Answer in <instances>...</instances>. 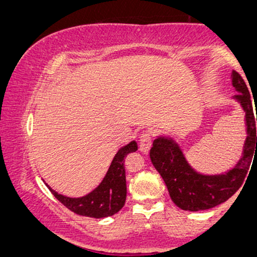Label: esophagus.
Masks as SVG:
<instances>
[{"label": "esophagus", "instance_id": "1", "mask_svg": "<svg viewBox=\"0 0 257 257\" xmlns=\"http://www.w3.org/2000/svg\"><path fill=\"white\" fill-rule=\"evenodd\" d=\"M152 144V137L149 132H145L141 134L140 140H139V150H140L143 153L149 152L150 147H151Z\"/></svg>", "mask_w": 257, "mask_h": 257}]
</instances>
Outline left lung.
Returning a JSON list of instances; mask_svg holds the SVG:
<instances>
[{"instance_id":"obj_1","label":"left lung","mask_w":257,"mask_h":257,"mask_svg":"<svg viewBox=\"0 0 257 257\" xmlns=\"http://www.w3.org/2000/svg\"><path fill=\"white\" fill-rule=\"evenodd\" d=\"M231 79L237 91L232 99L239 104L244 112L246 132L243 152L234 167L221 174L198 173L187 162L180 144L169 135H158L150 150L153 167L166 182L170 198L182 210H206L226 202L243 184L252 157L255 159L257 155L255 116L249 90L234 70L231 73Z\"/></svg>"}]
</instances>
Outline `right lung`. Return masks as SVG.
<instances>
[{
    "instance_id": "right-lung-1",
    "label": "right lung",
    "mask_w": 257,
    "mask_h": 257,
    "mask_svg": "<svg viewBox=\"0 0 257 257\" xmlns=\"http://www.w3.org/2000/svg\"><path fill=\"white\" fill-rule=\"evenodd\" d=\"M137 150L138 144L135 140L120 147L112 159L101 182L85 196L67 197L58 193L48 184H46L47 187L51 190L59 202L63 203L73 213L82 216L94 217V219L112 216L118 213L125 203L126 182L124 158L128 153L135 152Z\"/></svg>"
}]
</instances>
